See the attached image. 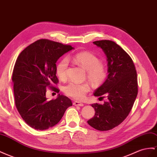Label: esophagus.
<instances>
[{
	"mask_svg": "<svg viewBox=\"0 0 157 157\" xmlns=\"http://www.w3.org/2000/svg\"><path fill=\"white\" fill-rule=\"evenodd\" d=\"M73 105H76V106H77V105H78V106H83L84 104L81 102H80V101H75L73 102Z\"/></svg>",
	"mask_w": 157,
	"mask_h": 157,
	"instance_id": "obj_1",
	"label": "esophagus"
}]
</instances>
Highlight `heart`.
Here are the masks:
<instances>
[{
	"label": "heart",
	"mask_w": 157,
	"mask_h": 157,
	"mask_svg": "<svg viewBox=\"0 0 157 157\" xmlns=\"http://www.w3.org/2000/svg\"><path fill=\"white\" fill-rule=\"evenodd\" d=\"M72 59L86 71V77L92 84L98 86L106 80L108 76V68L94 53L89 52H79L75 54ZM68 65L69 61L67 58H63L57 63L56 72L61 80L66 79ZM89 90L90 87L86 83L70 82L64 87L65 94L76 100L82 99Z\"/></svg>",
	"instance_id": "1"
}]
</instances>
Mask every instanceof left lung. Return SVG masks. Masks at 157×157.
Instances as JSON below:
<instances>
[{"mask_svg": "<svg viewBox=\"0 0 157 157\" xmlns=\"http://www.w3.org/2000/svg\"><path fill=\"white\" fill-rule=\"evenodd\" d=\"M107 57L108 76L94 95L107 97L103 104H92L95 115L87 121L93 128L108 131L124 121L132 109L138 93L137 71L132 59L120 45L110 40L93 42Z\"/></svg>", "mask_w": 157, "mask_h": 157, "instance_id": "1", "label": "left lung"}]
</instances>
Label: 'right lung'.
I'll return each mask as SVG.
<instances>
[{"label": "right lung", "mask_w": 157, "mask_h": 157, "mask_svg": "<svg viewBox=\"0 0 157 157\" xmlns=\"http://www.w3.org/2000/svg\"><path fill=\"white\" fill-rule=\"evenodd\" d=\"M73 49L70 45L41 39L28 45L17 58L12 73L16 107L21 117L31 128L45 130L56 125L72 105L67 96L59 94L48 101L47 88L59 92L56 62Z\"/></svg>", "instance_id": "add662e5"}]
</instances>
